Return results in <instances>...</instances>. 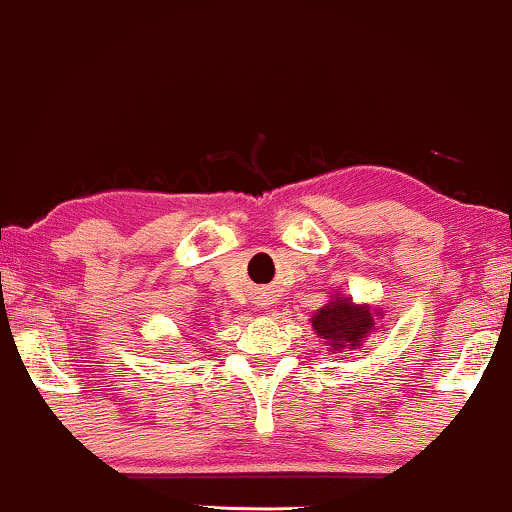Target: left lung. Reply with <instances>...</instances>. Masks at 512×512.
I'll use <instances>...</instances> for the list:
<instances>
[{
	"label": "left lung",
	"instance_id": "obj_1",
	"mask_svg": "<svg viewBox=\"0 0 512 512\" xmlns=\"http://www.w3.org/2000/svg\"><path fill=\"white\" fill-rule=\"evenodd\" d=\"M375 314L370 307H356L349 298L333 300L312 317V326L324 340L333 342V349H359L361 340L373 331Z\"/></svg>",
	"mask_w": 512,
	"mask_h": 512
}]
</instances>
